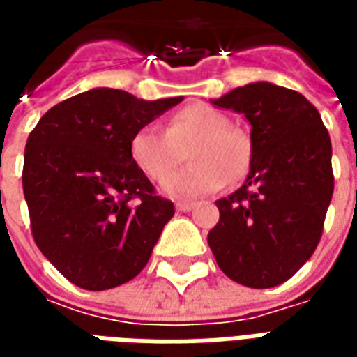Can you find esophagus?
Here are the masks:
<instances>
[{"label": "esophagus", "mask_w": 357, "mask_h": 357, "mask_svg": "<svg viewBox=\"0 0 357 357\" xmlns=\"http://www.w3.org/2000/svg\"><path fill=\"white\" fill-rule=\"evenodd\" d=\"M195 208V202H176V210H179V212H189V210Z\"/></svg>", "instance_id": "34e87169"}]
</instances>
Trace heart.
I'll use <instances>...</instances> for the list:
<instances>
[{
	"label": "heart",
	"mask_w": 357,
	"mask_h": 357,
	"mask_svg": "<svg viewBox=\"0 0 357 357\" xmlns=\"http://www.w3.org/2000/svg\"><path fill=\"white\" fill-rule=\"evenodd\" d=\"M191 140L188 158L194 164L171 174L181 158L178 149ZM130 158L155 181L171 174L160 183L162 195L195 199L243 178L250 164V143L245 133L229 128V118L222 110L193 102L174 112L166 130L156 124L137 128L130 137Z\"/></svg>",
	"instance_id": "heart-1"
}]
</instances>
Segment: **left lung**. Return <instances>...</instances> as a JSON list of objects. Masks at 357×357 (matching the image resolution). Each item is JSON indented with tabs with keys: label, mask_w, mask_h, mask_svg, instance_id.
<instances>
[{
	"label": "left lung",
	"mask_w": 357,
	"mask_h": 357,
	"mask_svg": "<svg viewBox=\"0 0 357 357\" xmlns=\"http://www.w3.org/2000/svg\"><path fill=\"white\" fill-rule=\"evenodd\" d=\"M250 124L245 183L216 201L208 245L225 275L252 289L284 283L314 255L333 197L331 137L298 91L252 82L210 99Z\"/></svg>",
	"instance_id": "8db88e82"
}]
</instances>
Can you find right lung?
Segmentation results:
<instances>
[{"instance_id": "add662e5", "label": "right lung", "mask_w": 357, "mask_h": 357, "mask_svg": "<svg viewBox=\"0 0 357 357\" xmlns=\"http://www.w3.org/2000/svg\"><path fill=\"white\" fill-rule=\"evenodd\" d=\"M181 101L93 88L51 107L28 135L22 189L32 235L70 283L107 291L149 262L174 204L132 162L130 137Z\"/></svg>"}]
</instances>
